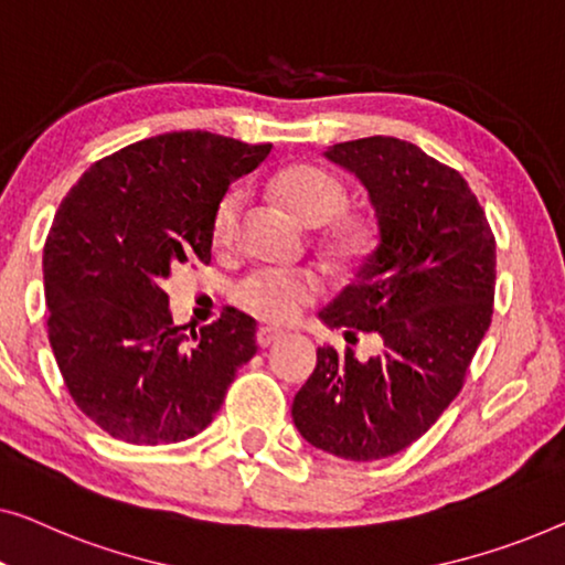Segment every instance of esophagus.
<instances>
[{
    "label": "esophagus",
    "mask_w": 565,
    "mask_h": 565,
    "mask_svg": "<svg viewBox=\"0 0 565 565\" xmlns=\"http://www.w3.org/2000/svg\"><path fill=\"white\" fill-rule=\"evenodd\" d=\"M281 335H284V332L276 330V328H260V330H258V345H260V348L274 345L276 340H279Z\"/></svg>",
    "instance_id": "1"
}]
</instances>
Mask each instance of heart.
Segmentation results:
<instances>
[{
	"mask_svg": "<svg viewBox=\"0 0 565 565\" xmlns=\"http://www.w3.org/2000/svg\"><path fill=\"white\" fill-rule=\"evenodd\" d=\"M274 192L294 217L309 227L330 226V243L338 253H353L363 243V225L338 217L345 210V186L320 166H294L274 181ZM243 214V192H227L214 206L212 241L217 248L235 243ZM322 291V279L307 268H258L235 286V301L245 312L268 322H289Z\"/></svg>",
	"mask_w": 565,
	"mask_h": 565,
	"instance_id": "heart-1",
	"label": "heart"
}]
</instances>
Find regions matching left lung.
I'll return each instance as SVG.
<instances>
[{"label":"left lung","instance_id":"1","mask_svg":"<svg viewBox=\"0 0 565 565\" xmlns=\"http://www.w3.org/2000/svg\"><path fill=\"white\" fill-rule=\"evenodd\" d=\"M324 158L365 186L379 235L320 320L353 345L376 335L381 353L317 348L291 417L315 448L379 460L423 438L463 388L494 312L497 243L466 179L407 140L373 135Z\"/></svg>","mask_w":565,"mask_h":565}]
</instances>
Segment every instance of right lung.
<instances>
[{
  "label": "right lung",
  "instance_id": "1",
  "mask_svg": "<svg viewBox=\"0 0 565 565\" xmlns=\"http://www.w3.org/2000/svg\"><path fill=\"white\" fill-rule=\"evenodd\" d=\"M268 153V142L202 130L156 135L94 163L55 212L47 340L76 407L113 438H194L256 355L250 315L227 307L189 338L161 281L194 260L210 266L214 206Z\"/></svg>",
  "mask_w": 565,
  "mask_h": 565
}]
</instances>
